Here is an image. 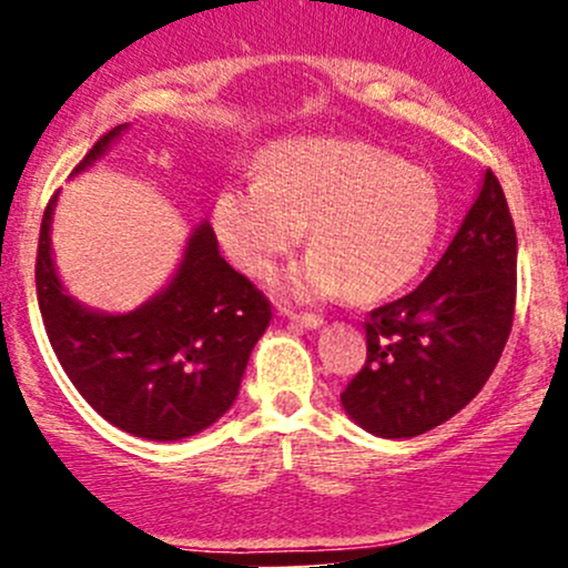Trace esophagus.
Instances as JSON below:
<instances>
[{
    "instance_id": "34e87169",
    "label": "esophagus",
    "mask_w": 568,
    "mask_h": 568,
    "mask_svg": "<svg viewBox=\"0 0 568 568\" xmlns=\"http://www.w3.org/2000/svg\"><path fill=\"white\" fill-rule=\"evenodd\" d=\"M285 315H288V321L298 323V325H302V328H310V331L321 328V325H323V317L321 315H296V312H285Z\"/></svg>"
}]
</instances>
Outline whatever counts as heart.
<instances>
[{
    "label": "heart",
    "mask_w": 568,
    "mask_h": 568,
    "mask_svg": "<svg viewBox=\"0 0 568 568\" xmlns=\"http://www.w3.org/2000/svg\"><path fill=\"white\" fill-rule=\"evenodd\" d=\"M443 200L425 168L363 141L291 139L264 152L258 181L219 192L213 230L226 256L266 277L306 226L312 251L283 277L293 298L352 291L361 302L397 293L438 243Z\"/></svg>",
    "instance_id": "heart-1"
}]
</instances>
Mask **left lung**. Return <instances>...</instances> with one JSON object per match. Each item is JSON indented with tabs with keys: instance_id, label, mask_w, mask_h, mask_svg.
I'll return each instance as SVG.
<instances>
[{
	"instance_id": "8db88e82",
	"label": "left lung",
	"mask_w": 568,
	"mask_h": 568,
	"mask_svg": "<svg viewBox=\"0 0 568 568\" xmlns=\"http://www.w3.org/2000/svg\"><path fill=\"white\" fill-rule=\"evenodd\" d=\"M518 240L491 171L425 283L374 310L366 366L342 393L357 427L397 440L459 414L497 368L513 328Z\"/></svg>"
}]
</instances>
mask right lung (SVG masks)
I'll return each instance as SVG.
<instances>
[{"mask_svg": "<svg viewBox=\"0 0 568 568\" xmlns=\"http://www.w3.org/2000/svg\"><path fill=\"white\" fill-rule=\"evenodd\" d=\"M128 125L109 130L71 175L106 158ZM58 194L44 211L37 251V298L58 363L95 414L146 440H184L219 422L237 400L247 357L272 321L270 302L219 253L207 221L189 234L162 288L130 312L82 304L53 258Z\"/></svg>", "mask_w": 568, "mask_h": 568, "instance_id": "add662e5", "label": "right lung"}]
</instances>
